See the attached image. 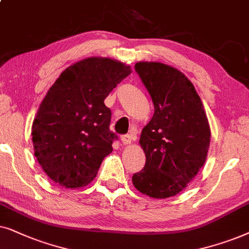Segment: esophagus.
I'll return each mask as SVG.
<instances>
[{
  "mask_svg": "<svg viewBox=\"0 0 249 249\" xmlns=\"http://www.w3.org/2000/svg\"><path fill=\"white\" fill-rule=\"evenodd\" d=\"M121 141L123 142V144L124 145H130L132 143V139L130 135H123L121 138Z\"/></svg>",
  "mask_w": 249,
  "mask_h": 249,
  "instance_id": "esophagus-1",
  "label": "esophagus"
}]
</instances>
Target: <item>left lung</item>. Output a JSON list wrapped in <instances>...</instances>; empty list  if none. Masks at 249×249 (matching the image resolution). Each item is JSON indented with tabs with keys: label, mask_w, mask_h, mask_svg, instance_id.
I'll return each instance as SVG.
<instances>
[{
	"label": "left lung",
	"mask_w": 249,
	"mask_h": 249,
	"mask_svg": "<svg viewBox=\"0 0 249 249\" xmlns=\"http://www.w3.org/2000/svg\"><path fill=\"white\" fill-rule=\"evenodd\" d=\"M135 71L150 94L155 112L139 141L145 165L132 182L141 194L164 199L184 190L204 166L210 123L194 84L178 69L139 61Z\"/></svg>",
	"instance_id": "1"
}]
</instances>
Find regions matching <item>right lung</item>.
<instances>
[{"label":"right lung","mask_w":249,"mask_h":249,"mask_svg":"<svg viewBox=\"0 0 249 249\" xmlns=\"http://www.w3.org/2000/svg\"><path fill=\"white\" fill-rule=\"evenodd\" d=\"M132 72L111 58L90 57L66 68L39 105L32 125L35 157L53 182L67 189L97 177L117 139L105 99Z\"/></svg>","instance_id":"1"}]
</instances>
